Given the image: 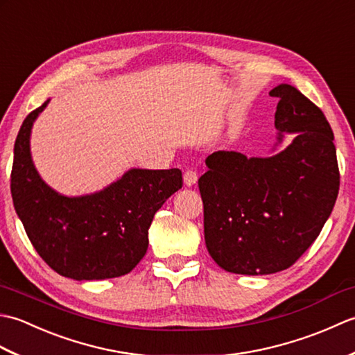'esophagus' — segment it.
<instances>
[{
    "label": "esophagus",
    "mask_w": 355,
    "mask_h": 355,
    "mask_svg": "<svg viewBox=\"0 0 355 355\" xmlns=\"http://www.w3.org/2000/svg\"><path fill=\"white\" fill-rule=\"evenodd\" d=\"M183 178H184V184L191 187V186H193L195 183H197V180H198V173L195 172L193 169H187V171L184 172Z\"/></svg>",
    "instance_id": "esophagus-1"
}]
</instances>
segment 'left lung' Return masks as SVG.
I'll return each mask as SVG.
<instances>
[{
  "mask_svg": "<svg viewBox=\"0 0 355 355\" xmlns=\"http://www.w3.org/2000/svg\"><path fill=\"white\" fill-rule=\"evenodd\" d=\"M270 96L279 99L276 146L282 132H296L290 145L266 158L216 150L198 180L207 250L236 275L291 267L319 236L340 186L334 134L322 110L288 84Z\"/></svg>",
  "mask_w": 355,
  "mask_h": 355,
  "instance_id": "left-lung-1",
  "label": "left lung"
}]
</instances>
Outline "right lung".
Here are the masks:
<instances>
[{
  "label": "right lung",
  "instance_id": "1",
  "mask_svg": "<svg viewBox=\"0 0 355 355\" xmlns=\"http://www.w3.org/2000/svg\"><path fill=\"white\" fill-rule=\"evenodd\" d=\"M30 112L13 149V206L37 254L61 276L76 281L119 277L148 250L155 212L183 186L180 169H130L103 191L65 197L42 182L30 155L35 119Z\"/></svg>",
  "mask_w": 355,
  "mask_h": 355
}]
</instances>
